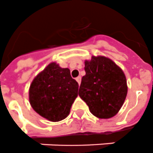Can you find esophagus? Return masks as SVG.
I'll return each instance as SVG.
<instances>
[{
	"label": "esophagus",
	"instance_id": "1",
	"mask_svg": "<svg viewBox=\"0 0 153 153\" xmlns=\"http://www.w3.org/2000/svg\"><path fill=\"white\" fill-rule=\"evenodd\" d=\"M76 81L78 82V83H79V84L81 83V77H80V76L77 77V78H76Z\"/></svg>",
	"mask_w": 153,
	"mask_h": 153
}]
</instances>
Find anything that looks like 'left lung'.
I'll list each match as a JSON object with an SVG mask.
<instances>
[{
	"mask_svg": "<svg viewBox=\"0 0 153 153\" xmlns=\"http://www.w3.org/2000/svg\"><path fill=\"white\" fill-rule=\"evenodd\" d=\"M85 71L79 91L80 98L98 118L115 116L128 91L123 71L110 59L99 55L85 61Z\"/></svg>",
	"mask_w": 153,
	"mask_h": 153,
	"instance_id": "1",
	"label": "left lung"
}]
</instances>
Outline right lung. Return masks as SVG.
I'll return each instance as SVG.
<instances>
[{
	"mask_svg": "<svg viewBox=\"0 0 153 153\" xmlns=\"http://www.w3.org/2000/svg\"><path fill=\"white\" fill-rule=\"evenodd\" d=\"M79 84L68 68L51 62L30 85L29 102L37 114L50 121L67 117L78 96Z\"/></svg>",
	"mask_w": 153,
	"mask_h": 153,
	"instance_id": "1",
	"label": "right lung"
}]
</instances>
